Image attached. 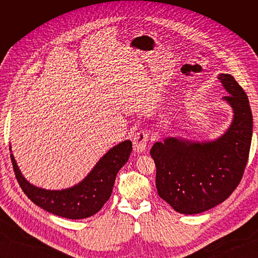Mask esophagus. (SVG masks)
<instances>
[{
    "instance_id": "1",
    "label": "esophagus",
    "mask_w": 258,
    "mask_h": 258,
    "mask_svg": "<svg viewBox=\"0 0 258 258\" xmlns=\"http://www.w3.org/2000/svg\"><path fill=\"white\" fill-rule=\"evenodd\" d=\"M148 140H150V134L146 130L139 131L134 137V150L138 154H142L145 152Z\"/></svg>"
}]
</instances>
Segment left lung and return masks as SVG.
<instances>
[{
	"mask_svg": "<svg viewBox=\"0 0 258 258\" xmlns=\"http://www.w3.org/2000/svg\"><path fill=\"white\" fill-rule=\"evenodd\" d=\"M217 79L229 96L233 113L229 128L214 141L166 138L151 156L161 199L182 214H198L222 204L237 188L248 158L253 116L246 93L230 74Z\"/></svg>",
	"mask_w": 258,
	"mask_h": 258,
	"instance_id": "left-lung-1",
	"label": "left lung"
}]
</instances>
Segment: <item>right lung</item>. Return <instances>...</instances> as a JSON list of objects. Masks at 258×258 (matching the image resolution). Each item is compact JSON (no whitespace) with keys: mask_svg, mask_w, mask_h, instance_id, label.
Listing matches in <instances>:
<instances>
[{"mask_svg":"<svg viewBox=\"0 0 258 258\" xmlns=\"http://www.w3.org/2000/svg\"><path fill=\"white\" fill-rule=\"evenodd\" d=\"M131 151L129 140L115 145L100 158L83 181L61 190L40 188L31 184L22 175L13 154L11 159L21 189L31 201L54 215L82 220L99 212L110 199L116 175L128 161Z\"/></svg>","mask_w":258,"mask_h":258,"instance_id":"1","label":"right lung"}]
</instances>
